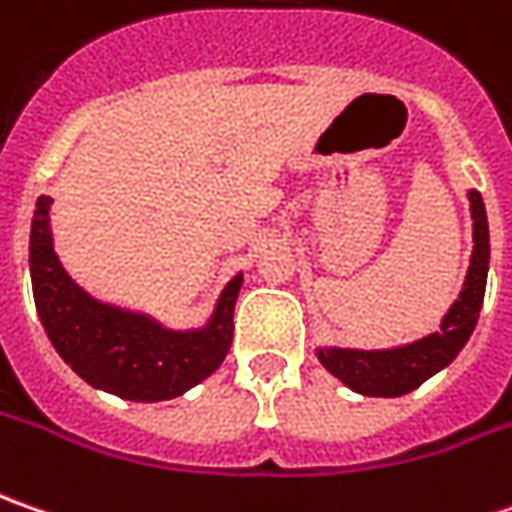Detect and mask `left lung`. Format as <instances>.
Masks as SVG:
<instances>
[{"label": "left lung", "mask_w": 512, "mask_h": 512, "mask_svg": "<svg viewBox=\"0 0 512 512\" xmlns=\"http://www.w3.org/2000/svg\"><path fill=\"white\" fill-rule=\"evenodd\" d=\"M470 218H473V255L467 266L465 286L442 320L439 331L416 343L360 351V348H317V360L334 377L345 382L362 397H402L419 388L425 379L456 360V354L470 340L487 286V263H490V235H487L485 201L476 189L467 192Z\"/></svg>", "instance_id": "8db88e82"}]
</instances>
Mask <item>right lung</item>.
Here are the masks:
<instances>
[{
  "instance_id": "1",
  "label": "right lung",
  "mask_w": 512,
  "mask_h": 512,
  "mask_svg": "<svg viewBox=\"0 0 512 512\" xmlns=\"http://www.w3.org/2000/svg\"><path fill=\"white\" fill-rule=\"evenodd\" d=\"M50 203L42 195L30 223L33 300L53 348L84 382L121 399L161 402L181 397L221 368L243 274L226 283L206 326L172 331L147 314L98 303L70 280L53 252Z\"/></svg>"
}]
</instances>
